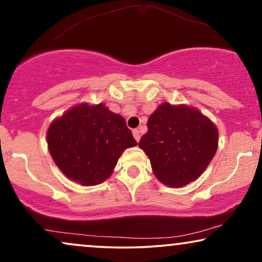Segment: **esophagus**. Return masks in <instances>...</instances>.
<instances>
[{
	"label": "esophagus",
	"instance_id": "1",
	"mask_svg": "<svg viewBox=\"0 0 262 262\" xmlns=\"http://www.w3.org/2000/svg\"><path fill=\"white\" fill-rule=\"evenodd\" d=\"M133 135H134V139H135V140H137V141L140 140V137H141V135H140V132H139L138 129H134V130H133Z\"/></svg>",
	"mask_w": 262,
	"mask_h": 262
}]
</instances>
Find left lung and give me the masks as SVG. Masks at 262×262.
Segmentation results:
<instances>
[{
  "label": "left lung",
  "mask_w": 262,
  "mask_h": 262,
  "mask_svg": "<svg viewBox=\"0 0 262 262\" xmlns=\"http://www.w3.org/2000/svg\"><path fill=\"white\" fill-rule=\"evenodd\" d=\"M216 125L196 107L162 102L147 121L139 142L155 177L169 187L197 180L216 154Z\"/></svg>",
  "instance_id": "obj_1"
}]
</instances>
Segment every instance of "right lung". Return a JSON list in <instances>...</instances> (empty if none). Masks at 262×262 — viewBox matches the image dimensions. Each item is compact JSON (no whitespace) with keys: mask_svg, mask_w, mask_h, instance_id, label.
<instances>
[{"mask_svg":"<svg viewBox=\"0 0 262 262\" xmlns=\"http://www.w3.org/2000/svg\"><path fill=\"white\" fill-rule=\"evenodd\" d=\"M48 150L61 173L82 186L105 181L137 141L121 115L105 104L81 102L49 124Z\"/></svg>","mask_w":262,"mask_h":262,"instance_id":"add662e5","label":"right lung"}]
</instances>
